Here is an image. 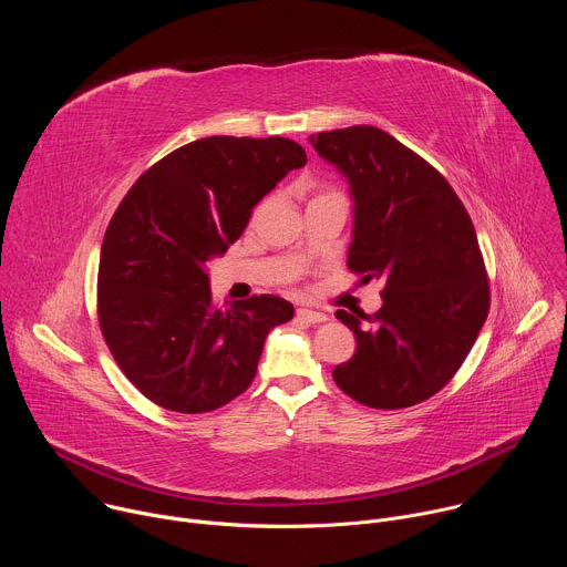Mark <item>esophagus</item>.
Here are the masks:
<instances>
[{"instance_id": "1", "label": "esophagus", "mask_w": 567, "mask_h": 567, "mask_svg": "<svg viewBox=\"0 0 567 567\" xmlns=\"http://www.w3.org/2000/svg\"><path fill=\"white\" fill-rule=\"evenodd\" d=\"M296 316H298L300 320H305V322H311V326H318V322H326V320H328V313L316 311V309H305V307H300V309L296 311Z\"/></svg>"}]
</instances>
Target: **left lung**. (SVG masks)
Instances as JSON below:
<instances>
[{"label": "left lung", "instance_id": "1", "mask_svg": "<svg viewBox=\"0 0 567 567\" xmlns=\"http://www.w3.org/2000/svg\"><path fill=\"white\" fill-rule=\"evenodd\" d=\"M309 143L350 184L348 267L361 282H383L372 318L337 311L357 352L332 377L363 406H415L451 381L489 313L471 217L431 164L379 127L318 132Z\"/></svg>", "mask_w": 567, "mask_h": 567}]
</instances>
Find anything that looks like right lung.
I'll return each mask as SVG.
<instances>
[{
	"instance_id": "1",
	"label": "right lung",
	"mask_w": 567,
	"mask_h": 567,
	"mask_svg": "<svg viewBox=\"0 0 567 567\" xmlns=\"http://www.w3.org/2000/svg\"><path fill=\"white\" fill-rule=\"evenodd\" d=\"M305 164L291 138L206 136L161 158L121 202L101 249L99 320L150 401L195 415L251 385L267 334L293 318V305L254 296L215 307L208 265Z\"/></svg>"
}]
</instances>
